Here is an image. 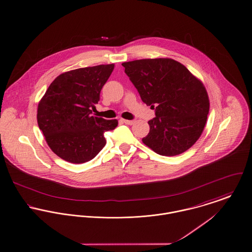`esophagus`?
Segmentation results:
<instances>
[{"label":"esophagus","instance_id":"esophagus-1","mask_svg":"<svg viewBox=\"0 0 252 252\" xmlns=\"http://www.w3.org/2000/svg\"><path fill=\"white\" fill-rule=\"evenodd\" d=\"M121 121L127 125H132L134 124V121L133 120H128V119H121Z\"/></svg>","mask_w":252,"mask_h":252}]
</instances>
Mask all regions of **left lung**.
<instances>
[{
	"label": "left lung",
	"instance_id": "left-lung-1",
	"mask_svg": "<svg viewBox=\"0 0 252 252\" xmlns=\"http://www.w3.org/2000/svg\"><path fill=\"white\" fill-rule=\"evenodd\" d=\"M143 103L155 110L142 142L161 156H176L200 137L210 101L203 83L182 63L167 58L123 63Z\"/></svg>",
	"mask_w": 252,
	"mask_h": 252
}]
</instances>
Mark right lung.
I'll use <instances>...</instances> for the list:
<instances>
[{
  "instance_id": "1",
  "label": "right lung",
  "mask_w": 252,
  "mask_h": 252,
  "mask_svg": "<svg viewBox=\"0 0 252 252\" xmlns=\"http://www.w3.org/2000/svg\"><path fill=\"white\" fill-rule=\"evenodd\" d=\"M115 64L74 69L58 76L37 107V123L51 150L63 160L83 163L105 146L104 133L114 130L116 119L92 115L103 86Z\"/></svg>"
}]
</instances>
